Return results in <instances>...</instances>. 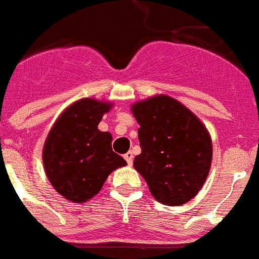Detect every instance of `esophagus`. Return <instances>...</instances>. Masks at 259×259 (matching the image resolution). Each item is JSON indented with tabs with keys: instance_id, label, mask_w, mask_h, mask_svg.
Returning a JSON list of instances; mask_svg holds the SVG:
<instances>
[{
	"instance_id": "34e87169",
	"label": "esophagus",
	"mask_w": 259,
	"mask_h": 259,
	"mask_svg": "<svg viewBox=\"0 0 259 259\" xmlns=\"http://www.w3.org/2000/svg\"><path fill=\"white\" fill-rule=\"evenodd\" d=\"M124 158H125V161H127L130 165L132 164V161H134V153L132 152H127L125 154H124Z\"/></svg>"
}]
</instances>
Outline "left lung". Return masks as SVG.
<instances>
[{
	"label": "left lung",
	"instance_id": "obj_1",
	"mask_svg": "<svg viewBox=\"0 0 259 259\" xmlns=\"http://www.w3.org/2000/svg\"><path fill=\"white\" fill-rule=\"evenodd\" d=\"M132 113L139 122L142 152L134 167L154 199L165 205H182L199 193L212 160L207 128L186 107L165 95L138 102Z\"/></svg>",
	"mask_w": 259,
	"mask_h": 259
}]
</instances>
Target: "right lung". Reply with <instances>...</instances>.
Instances as JSON below:
<instances>
[{"label": "right lung", "mask_w": 259, "mask_h": 259, "mask_svg": "<svg viewBox=\"0 0 259 259\" xmlns=\"http://www.w3.org/2000/svg\"><path fill=\"white\" fill-rule=\"evenodd\" d=\"M110 103L81 99L56 120L45 141L42 161L58 193L74 203L94 197L111 171L127 161L113 152L111 135L98 130Z\"/></svg>", "instance_id": "add662e5"}]
</instances>
